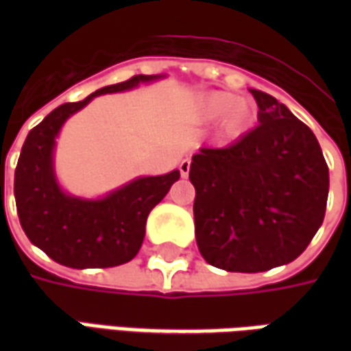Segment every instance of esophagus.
I'll use <instances>...</instances> for the list:
<instances>
[{
    "label": "esophagus",
    "mask_w": 351,
    "mask_h": 351,
    "mask_svg": "<svg viewBox=\"0 0 351 351\" xmlns=\"http://www.w3.org/2000/svg\"><path fill=\"white\" fill-rule=\"evenodd\" d=\"M178 169H180V175L186 178V176L190 175V160H182L180 161V165H178Z\"/></svg>",
    "instance_id": "1"
}]
</instances>
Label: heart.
<instances>
[{
  "instance_id": "obj_1",
  "label": "heart",
  "mask_w": 351,
  "mask_h": 351,
  "mask_svg": "<svg viewBox=\"0 0 351 351\" xmlns=\"http://www.w3.org/2000/svg\"><path fill=\"white\" fill-rule=\"evenodd\" d=\"M199 118L213 122L223 118V130L229 135H237L252 120V108L248 101L237 99V95L228 92H213L205 95L199 103Z\"/></svg>"
}]
</instances>
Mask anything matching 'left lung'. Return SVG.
Segmentation results:
<instances>
[{"label": "left lung", "instance_id": "left-lung-1", "mask_svg": "<svg viewBox=\"0 0 351 351\" xmlns=\"http://www.w3.org/2000/svg\"><path fill=\"white\" fill-rule=\"evenodd\" d=\"M250 92L259 125L226 148H201L190 165L199 252L229 272H263L299 258L324 221L329 193L312 130L272 95Z\"/></svg>", "mask_w": 351, "mask_h": 351}]
</instances>
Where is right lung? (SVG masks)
I'll use <instances>...</instances> for the list:
<instances>
[{
    "mask_svg": "<svg viewBox=\"0 0 351 351\" xmlns=\"http://www.w3.org/2000/svg\"><path fill=\"white\" fill-rule=\"evenodd\" d=\"M161 75H135L77 103L54 108L27 133L14 171V199L27 239L56 263L71 269H105L128 263L145 241L146 218L180 178V171L138 176L105 197H75L62 190L54 171L56 137L67 118L97 95L133 90Z\"/></svg>",
    "mask_w": 351,
    "mask_h": 351,
    "instance_id": "add662e5",
    "label": "right lung"
}]
</instances>
